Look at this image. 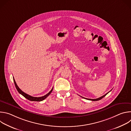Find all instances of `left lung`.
I'll return each mask as SVG.
<instances>
[{"instance_id": "1", "label": "left lung", "mask_w": 131, "mask_h": 131, "mask_svg": "<svg viewBox=\"0 0 131 131\" xmlns=\"http://www.w3.org/2000/svg\"><path fill=\"white\" fill-rule=\"evenodd\" d=\"M110 92V91H109ZM109 92H108L107 93H106V94H105L104 95H103V96H101V97H99V98H98V99H86V98H84V97H82V98H84V99H86V100H90V101H99V100H101V99H102L103 97H104L108 93H109Z\"/></svg>"}]
</instances>
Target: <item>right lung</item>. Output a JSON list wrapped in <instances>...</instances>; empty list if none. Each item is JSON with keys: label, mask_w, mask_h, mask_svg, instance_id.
Listing matches in <instances>:
<instances>
[{"label": "right lung", "mask_w": 131, "mask_h": 131, "mask_svg": "<svg viewBox=\"0 0 131 131\" xmlns=\"http://www.w3.org/2000/svg\"><path fill=\"white\" fill-rule=\"evenodd\" d=\"M13 81H14V84H15V88L16 89V90H17L18 92L20 93V94H21V95H22L24 97H25L26 99H27V100L30 101H36V102H40V101H42L43 100H44L45 99H46L50 94L52 92V90H53V88L51 89V90L48 93V94H47L46 95L43 96H41V97H33V96H31L27 94H26V93H24V92H23L19 88H18V86H17V85L16 84V82L13 78Z\"/></svg>", "instance_id": "add662e5"}]
</instances>
